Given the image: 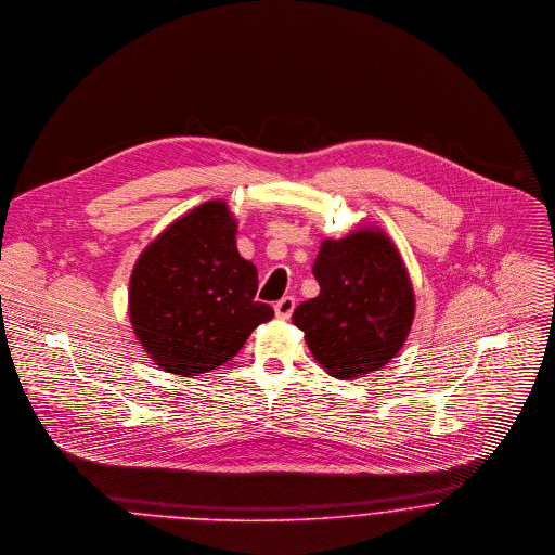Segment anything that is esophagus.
Instances as JSON below:
<instances>
[{
	"label": "esophagus",
	"mask_w": 555,
	"mask_h": 555,
	"mask_svg": "<svg viewBox=\"0 0 555 555\" xmlns=\"http://www.w3.org/2000/svg\"><path fill=\"white\" fill-rule=\"evenodd\" d=\"M293 310H295V297L286 295V297H282L280 301H275V317H278V319H282V321L291 319Z\"/></svg>",
	"instance_id": "esophagus-1"
}]
</instances>
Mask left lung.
I'll list each match as a JSON object with an SVG mask.
<instances>
[{
    "instance_id": "obj_1",
    "label": "left lung",
    "mask_w": 555,
    "mask_h": 555,
    "mask_svg": "<svg viewBox=\"0 0 555 555\" xmlns=\"http://www.w3.org/2000/svg\"><path fill=\"white\" fill-rule=\"evenodd\" d=\"M319 297L293 312L319 364L332 376L353 378L385 366L402 347L413 312V288L391 241L358 230L323 241L314 262Z\"/></svg>"
}]
</instances>
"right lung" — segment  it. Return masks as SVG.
<instances>
[{
  "label": "right lung",
  "mask_w": 555,
  "mask_h": 555,
  "mask_svg": "<svg viewBox=\"0 0 555 555\" xmlns=\"http://www.w3.org/2000/svg\"><path fill=\"white\" fill-rule=\"evenodd\" d=\"M236 223L223 202L177 219L140 256L129 317L146 353L172 374L197 376L232 360L273 319L256 301L258 271L236 251Z\"/></svg>",
  "instance_id": "1"
}]
</instances>
